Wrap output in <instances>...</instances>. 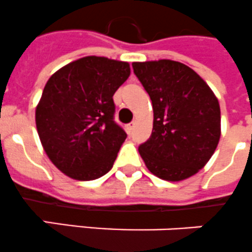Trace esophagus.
Instances as JSON below:
<instances>
[{
  "label": "esophagus",
  "mask_w": 252,
  "mask_h": 252,
  "mask_svg": "<svg viewBox=\"0 0 252 252\" xmlns=\"http://www.w3.org/2000/svg\"><path fill=\"white\" fill-rule=\"evenodd\" d=\"M133 129H134V122L133 123H129L128 126H126V131H128V134H130L131 131H133Z\"/></svg>",
  "instance_id": "34e87169"
}]
</instances>
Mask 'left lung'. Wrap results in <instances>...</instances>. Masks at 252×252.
<instances>
[{"label":"left lung","mask_w":252,"mask_h":252,"mask_svg":"<svg viewBox=\"0 0 252 252\" xmlns=\"http://www.w3.org/2000/svg\"><path fill=\"white\" fill-rule=\"evenodd\" d=\"M134 74L153 102V133L139 146L146 167L177 182L206 166L220 139V107L207 82L173 60L133 63Z\"/></svg>","instance_id":"8db88e82"}]
</instances>
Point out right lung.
I'll use <instances>...</instances> for the list:
<instances>
[{
	"label": "right lung",
	"mask_w": 252,
	"mask_h": 252,
	"mask_svg": "<svg viewBox=\"0 0 252 252\" xmlns=\"http://www.w3.org/2000/svg\"><path fill=\"white\" fill-rule=\"evenodd\" d=\"M130 75L126 61L85 56L54 72L35 108L44 151L63 173L79 181L106 175L126 134L113 121V94Z\"/></svg>",
	"instance_id": "1"
}]
</instances>
